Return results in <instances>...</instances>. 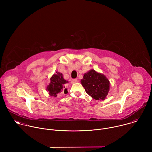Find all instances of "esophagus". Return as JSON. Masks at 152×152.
Segmentation results:
<instances>
[{"label":"esophagus","instance_id":"esophagus-1","mask_svg":"<svg viewBox=\"0 0 152 152\" xmlns=\"http://www.w3.org/2000/svg\"><path fill=\"white\" fill-rule=\"evenodd\" d=\"M77 82V79H72V80L71 83H72V84H73V83H76Z\"/></svg>","mask_w":152,"mask_h":152}]
</instances>
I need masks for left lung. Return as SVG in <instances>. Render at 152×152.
I'll return each instance as SVG.
<instances>
[{
  "label": "left lung",
  "mask_w": 152,
  "mask_h": 152,
  "mask_svg": "<svg viewBox=\"0 0 152 152\" xmlns=\"http://www.w3.org/2000/svg\"><path fill=\"white\" fill-rule=\"evenodd\" d=\"M80 82L86 93L97 100H104L110 89V80L93 69L84 74Z\"/></svg>",
  "instance_id": "obj_1"
}]
</instances>
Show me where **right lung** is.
Here are the masks:
<instances>
[{"label": "right lung", "mask_w": 152, "mask_h": 152, "mask_svg": "<svg viewBox=\"0 0 152 152\" xmlns=\"http://www.w3.org/2000/svg\"><path fill=\"white\" fill-rule=\"evenodd\" d=\"M69 82V81L64 79L62 73L56 72V73L50 77V83L48 85L46 90L48 91L50 96L56 97L58 94L63 91L64 93H66L67 90L65 86V84Z\"/></svg>", "instance_id": "right-lung-1"}]
</instances>
